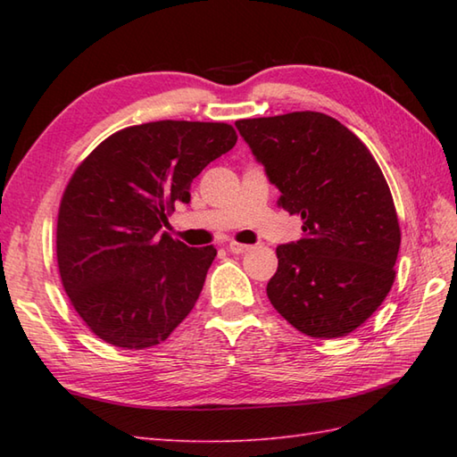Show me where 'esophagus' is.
Wrapping results in <instances>:
<instances>
[{
    "mask_svg": "<svg viewBox=\"0 0 457 457\" xmlns=\"http://www.w3.org/2000/svg\"><path fill=\"white\" fill-rule=\"evenodd\" d=\"M228 249L231 251V253L241 255V253H245V251H249V245H245V244H237V241H229V244H228Z\"/></svg>",
    "mask_w": 457,
    "mask_h": 457,
    "instance_id": "obj_1",
    "label": "esophagus"
}]
</instances>
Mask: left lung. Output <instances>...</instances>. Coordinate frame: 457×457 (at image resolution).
Here are the masks:
<instances>
[{"label": "left lung", "mask_w": 457, "mask_h": 457, "mask_svg": "<svg viewBox=\"0 0 457 457\" xmlns=\"http://www.w3.org/2000/svg\"><path fill=\"white\" fill-rule=\"evenodd\" d=\"M277 204L303 218V237L277 247L267 296L310 337L353 332L395 283L401 228L381 169L345 125L320 112L239 120Z\"/></svg>", "instance_id": "1"}]
</instances>
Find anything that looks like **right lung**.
<instances>
[{
  "mask_svg": "<svg viewBox=\"0 0 457 457\" xmlns=\"http://www.w3.org/2000/svg\"><path fill=\"white\" fill-rule=\"evenodd\" d=\"M236 141L228 123L151 121L110 135L74 170L58 210V273L105 344L157 345L190 314L216 249L184 245L162 226Z\"/></svg>",
  "mask_w": 457,
  "mask_h": 457,
  "instance_id": "add662e5",
  "label": "right lung"
}]
</instances>
